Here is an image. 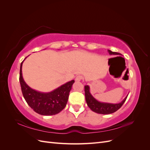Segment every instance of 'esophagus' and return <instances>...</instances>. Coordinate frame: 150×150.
<instances>
[{
  "instance_id": "obj_1",
  "label": "esophagus",
  "mask_w": 150,
  "mask_h": 150,
  "mask_svg": "<svg viewBox=\"0 0 150 150\" xmlns=\"http://www.w3.org/2000/svg\"><path fill=\"white\" fill-rule=\"evenodd\" d=\"M81 79H82V77H81V76H79H79H77L76 77V79H75L76 82H79V81H81Z\"/></svg>"
}]
</instances>
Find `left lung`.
Here are the masks:
<instances>
[{
	"instance_id": "8db88e82",
	"label": "left lung",
	"mask_w": 150,
	"mask_h": 150,
	"mask_svg": "<svg viewBox=\"0 0 150 150\" xmlns=\"http://www.w3.org/2000/svg\"><path fill=\"white\" fill-rule=\"evenodd\" d=\"M109 54L110 55H116V56H121V54L112 52L110 50H108ZM84 91H85V98L86 101L87 103L88 107L93 111L98 113V114L103 115H109L117 111L122 106V104L125 102L126 99L128 97V94L124 98L123 100L119 103H104L100 102L98 101L96 99H95L93 95L90 93V88L88 85L84 86Z\"/></svg>"
}]
</instances>
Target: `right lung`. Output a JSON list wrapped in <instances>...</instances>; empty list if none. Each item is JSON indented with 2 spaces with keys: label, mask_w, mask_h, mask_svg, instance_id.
Listing matches in <instances>:
<instances>
[{
  "label": "right lung",
  "mask_w": 150,
  "mask_h": 150,
  "mask_svg": "<svg viewBox=\"0 0 150 150\" xmlns=\"http://www.w3.org/2000/svg\"><path fill=\"white\" fill-rule=\"evenodd\" d=\"M24 61L21 64L19 81L22 94L28 105L35 112L44 116L54 115L61 112L66 106L74 80L61 85L51 92L38 91L29 87L24 80L22 72Z\"/></svg>",
  "instance_id": "right-lung-1"
}]
</instances>
